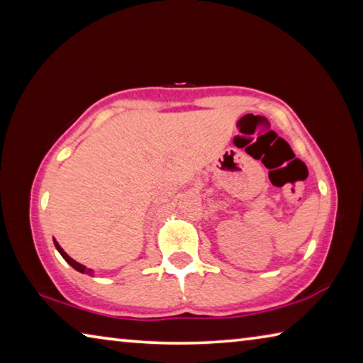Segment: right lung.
<instances>
[{
	"instance_id": "right-lung-1",
	"label": "right lung",
	"mask_w": 363,
	"mask_h": 363,
	"mask_svg": "<svg viewBox=\"0 0 363 363\" xmlns=\"http://www.w3.org/2000/svg\"><path fill=\"white\" fill-rule=\"evenodd\" d=\"M54 247L57 248V251L60 253V256L64 257V259L70 264V266L75 269V270H78V272H82V274H88V275H94V270L93 269H88L86 266H83V264H79V262H77L75 259H72V257L65 253V251L62 250V247H60V245L57 243V240L56 238H54Z\"/></svg>"
}]
</instances>
